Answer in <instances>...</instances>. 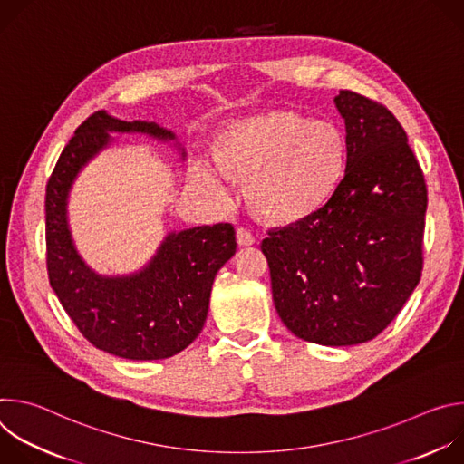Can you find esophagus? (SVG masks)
Returning <instances> with one entry per match:
<instances>
[{"instance_id":"1","label":"esophagus","mask_w":464,"mask_h":464,"mask_svg":"<svg viewBox=\"0 0 464 464\" xmlns=\"http://www.w3.org/2000/svg\"><path fill=\"white\" fill-rule=\"evenodd\" d=\"M237 242H238V246H251V244H255V235L246 227H238L237 229Z\"/></svg>"}]
</instances>
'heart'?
Wrapping results in <instances>:
<instances>
[{
	"instance_id": "obj_1",
	"label": "heart",
	"mask_w": 464,
	"mask_h": 464,
	"mask_svg": "<svg viewBox=\"0 0 464 464\" xmlns=\"http://www.w3.org/2000/svg\"><path fill=\"white\" fill-rule=\"evenodd\" d=\"M220 165L247 179L251 206L272 222H297L319 209L338 187L347 161L343 131L330 121L270 111L229 124L218 138ZM194 178L222 188L220 172L196 163Z\"/></svg>"
}]
</instances>
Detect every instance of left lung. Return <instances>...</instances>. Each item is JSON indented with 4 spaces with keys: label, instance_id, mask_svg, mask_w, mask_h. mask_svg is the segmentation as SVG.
<instances>
[{
    "label": "left lung",
    "instance_id": "obj_1",
    "mask_svg": "<svg viewBox=\"0 0 464 464\" xmlns=\"http://www.w3.org/2000/svg\"><path fill=\"white\" fill-rule=\"evenodd\" d=\"M347 165L328 200L268 231L277 314L310 343L349 347L376 338L422 274L428 190L402 124L380 102L342 90Z\"/></svg>",
    "mask_w": 464,
    "mask_h": 464
}]
</instances>
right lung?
Here are the masks:
<instances>
[{
    "instance_id": "obj_1",
    "label": "right lung",
    "mask_w": 464,
    "mask_h": 464,
    "mask_svg": "<svg viewBox=\"0 0 464 464\" xmlns=\"http://www.w3.org/2000/svg\"><path fill=\"white\" fill-rule=\"evenodd\" d=\"M111 131L176 140L170 130L156 122H128L104 110L75 130L45 188L49 285L93 347L136 362L165 360L202 333L213 281L237 249L235 227L215 224L172 231L143 270L122 277L95 274L73 244L68 198L82 167L110 145ZM179 150L185 160V149Z\"/></svg>"
}]
</instances>
